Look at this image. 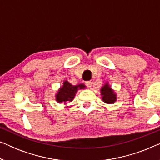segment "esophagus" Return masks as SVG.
Here are the masks:
<instances>
[{
    "label": "esophagus",
    "instance_id": "34e87169",
    "mask_svg": "<svg viewBox=\"0 0 160 160\" xmlns=\"http://www.w3.org/2000/svg\"><path fill=\"white\" fill-rule=\"evenodd\" d=\"M85 84H86V85L87 87H89V88H91L92 87V82H90V81H87V82H85Z\"/></svg>",
    "mask_w": 160,
    "mask_h": 160
}]
</instances>
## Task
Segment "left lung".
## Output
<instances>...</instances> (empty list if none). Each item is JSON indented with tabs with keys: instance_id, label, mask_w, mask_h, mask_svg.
<instances>
[{
	"instance_id": "left-lung-1",
	"label": "left lung",
	"mask_w": 160,
	"mask_h": 160,
	"mask_svg": "<svg viewBox=\"0 0 160 160\" xmlns=\"http://www.w3.org/2000/svg\"><path fill=\"white\" fill-rule=\"evenodd\" d=\"M102 100L104 102L107 104H113L115 101H117V94L113 89H111L108 83H106L100 89Z\"/></svg>"
}]
</instances>
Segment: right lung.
<instances>
[{
	"instance_id": "add662e5",
	"label": "right lung",
	"mask_w": 160,
	"mask_h": 160,
	"mask_svg": "<svg viewBox=\"0 0 160 160\" xmlns=\"http://www.w3.org/2000/svg\"><path fill=\"white\" fill-rule=\"evenodd\" d=\"M85 88H86V86L84 84L73 85L67 80H65L63 82L62 86L60 87L55 95L57 102L59 103L63 102L64 104H66L67 102H71L74 99L76 93L78 90L84 89Z\"/></svg>"
}]
</instances>
